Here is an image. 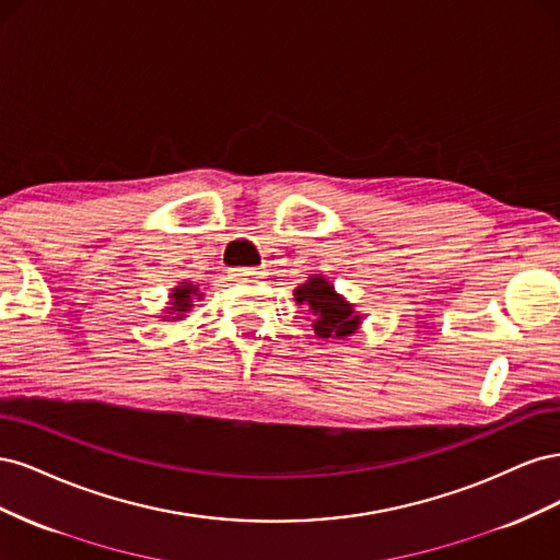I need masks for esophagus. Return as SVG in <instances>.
<instances>
[{"label": "esophagus", "mask_w": 560, "mask_h": 560, "mask_svg": "<svg viewBox=\"0 0 560 560\" xmlns=\"http://www.w3.org/2000/svg\"><path fill=\"white\" fill-rule=\"evenodd\" d=\"M259 276H261L259 268H231L233 280H252V278H259Z\"/></svg>", "instance_id": "esophagus-1"}]
</instances>
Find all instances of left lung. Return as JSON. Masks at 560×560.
Segmentation results:
<instances>
[{
  "mask_svg": "<svg viewBox=\"0 0 560 560\" xmlns=\"http://www.w3.org/2000/svg\"><path fill=\"white\" fill-rule=\"evenodd\" d=\"M299 306H308L313 315V331L319 338H348L362 327V315L343 294L334 290V284L315 273L294 290Z\"/></svg>",
  "mask_w": 560,
  "mask_h": 560,
  "instance_id": "8db88e82",
  "label": "left lung"
}]
</instances>
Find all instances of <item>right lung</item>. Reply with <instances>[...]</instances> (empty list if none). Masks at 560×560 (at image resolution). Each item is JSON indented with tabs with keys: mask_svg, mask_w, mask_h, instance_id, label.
Returning a JSON list of instances; mask_svg holds the SVG:
<instances>
[{
	"mask_svg": "<svg viewBox=\"0 0 560 560\" xmlns=\"http://www.w3.org/2000/svg\"><path fill=\"white\" fill-rule=\"evenodd\" d=\"M202 299L200 287L196 282L184 280L179 284H175L171 294H167V306L161 315V319L165 322H179L186 317V313H191V308L196 306V301Z\"/></svg>",
	"mask_w": 560,
	"mask_h": 560,
	"instance_id": "add662e5",
	"label": "right lung"
}]
</instances>
